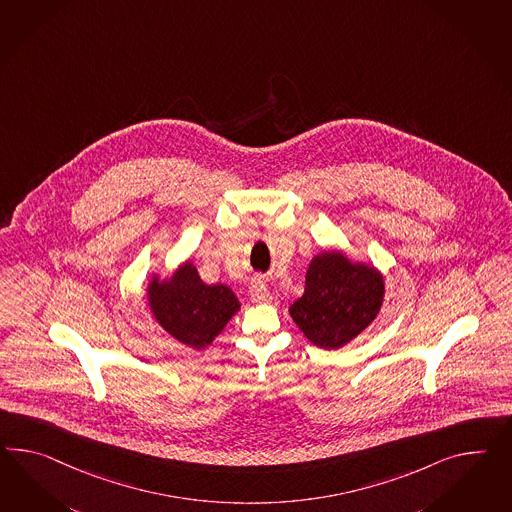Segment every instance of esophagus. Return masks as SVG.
<instances>
[{"label":"esophagus","mask_w":512,"mask_h":512,"mask_svg":"<svg viewBox=\"0 0 512 512\" xmlns=\"http://www.w3.org/2000/svg\"><path fill=\"white\" fill-rule=\"evenodd\" d=\"M250 299L254 302H260V304H267V302H271V299H273L271 291L265 286V282H263L260 276L254 278L252 284H250Z\"/></svg>","instance_id":"34e87169"}]
</instances>
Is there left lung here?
Masks as SVG:
<instances>
[{"instance_id": "8db88e82", "label": "left lung", "mask_w": 512, "mask_h": 512, "mask_svg": "<svg viewBox=\"0 0 512 512\" xmlns=\"http://www.w3.org/2000/svg\"><path fill=\"white\" fill-rule=\"evenodd\" d=\"M382 297L384 282L373 267L323 252L310 263L304 293L289 314L314 345L340 349L377 317Z\"/></svg>"}]
</instances>
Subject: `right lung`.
<instances>
[{
	"mask_svg": "<svg viewBox=\"0 0 512 512\" xmlns=\"http://www.w3.org/2000/svg\"><path fill=\"white\" fill-rule=\"evenodd\" d=\"M148 301L159 325L195 349L210 345L239 310L234 291L224 284H204L191 262L167 282L154 278L148 286Z\"/></svg>",
	"mask_w": 512,
	"mask_h": 512,
	"instance_id": "right-lung-1",
	"label": "right lung"
}]
</instances>
